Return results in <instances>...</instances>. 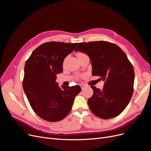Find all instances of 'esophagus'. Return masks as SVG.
Returning <instances> with one entry per match:
<instances>
[{
	"label": "esophagus",
	"instance_id": "esophagus-1",
	"mask_svg": "<svg viewBox=\"0 0 151 151\" xmlns=\"http://www.w3.org/2000/svg\"><path fill=\"white\" fill-rule=\"evenodd\" d=\"M80 86L81 87V89H84V88H85V87H86V85H84V84H80Z\"/></svg>",
	"mask_w": 151,
	"mask_h": 151
}]
</instances>
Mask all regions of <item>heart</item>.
Returning <instances> with one entry per match:
<instances>
[{"instance_id":"1","label":"heart","mask_w":151,"mask_h":151,"mask_svg":"<svg viewBox=\"0 0 151 151\" xmlns=\"http://www.w3.org/2000/svg\"><path fill=\"white\" fill-rule=\"evenodd\" d=\"M81 54H83L82 53H78L77 55H81Z\"/></svg>"}]
</instances>
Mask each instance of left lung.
Here are the masks:
<instances>
[{"label":"left lung","instance_id":"obj_1","mask_svg":"<svg viewBox=\"0 0 151 151\" xmlns=\"http://www.w3.org/2000/svg\"><path fill=\"white\" fill-rule=\"evenodd\" d=\"M75 50L88 55L92 75L100 76L104 81L102 90L91 86L93 93L87 102L90 110L102 119L118 116L133 92L135 73L126 54L118 45L105 41L79 43Z\"/></svg>","mask_w":151,"mask_h":151}]
</instances>
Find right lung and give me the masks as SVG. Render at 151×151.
I'll return each instance as SVG.
<instances>
[{
	"instance_id": "add662e5",
	"label": "right lung",
	"mask_w": 151,
	"mask_h": 151,
	"mask_svg": "<svg viewBox=\"0 0 151 151\" xmlns=\"http://www.w3.org/2000/svg\"><path fill=\"white\" fill-rule=\"evenodd\" d=\"M77 43L50 42L33 51L25 63L24 92L30 106L42 119L61 121L71 111L79 85L59 87L56 75L63 72L64 59L74 50Z\"/></svg>"
}]
</instances>
